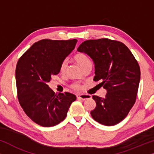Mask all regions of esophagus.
Masks as SVG:
<instances>
[{
    "label": "esophagus",
    "instance_id": "34e87169",
    "mask_svg": "<svg viewBox=\"0 0 154 154\" xmlns=\"http://www.w3.org/2000/svg\"><path fill=\"white\" fill-rule=\"evenodd\" d=\"M92 97L90 94H77V98L81 99L82 100H88V99H90Z\"/></svg>",
    "mask_w": 154,
    "mask_h": 154
}]
</instances>
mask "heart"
I'll return each mask as SVG.
<instances>
[{
  "label": "heart",
  "instance_id": "heart-1",
  "mask_svg": "<svg viewBox=\"0 0 154 154\" xmlns=\"http://www.w3.org/2000/svg\"><path fill=\"white\" fill-rule=\"evenodd\" d=\"M73 59H74L75 62H76L77 64L83 69V70L86 68V67H88L89 66H92V62H91V60H90V59L84 53L79 52V53L75 54L74 57H73ZM66 66H67L66 60L62 61V63H61L60 67V73H64V71H66ZM71 86L73 89H75V90H79L81 88V85L77 83H73Z\"/></svg>",
  "mask_w": 154,
  "mask_h": 154
}]
</instances>
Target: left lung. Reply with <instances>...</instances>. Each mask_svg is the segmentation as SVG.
I'll list each match as a JSON object with an SVG mask.
<instances>
[{"instance_id":"8db88e82","label":"left lung","mask_w":154,"mask_h":154,"mask_svg":"<svg viewBox=\"0 0 154 154\" xmlns=\"http://www.w3.org/2000/svg\"><path fill=\"white\" fill-rule=\"evenodd\" d=\"M77 50L93 60L94 81L106 90L104 98L93 95L95 109L90 111L92 119L111 126L127 116L135 103L140 68L137 61L125 44L108 38L88 40Z\"/></svg>"}]
</instances>
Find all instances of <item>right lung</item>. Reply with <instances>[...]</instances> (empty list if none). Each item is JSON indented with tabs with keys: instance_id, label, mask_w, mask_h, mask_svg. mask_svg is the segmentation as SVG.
<instances>
[{
	"instance_id": "add662e5",
	"label": "right lung",
	"mask_w": 154,
	"mask_h": 154,
	"mask_svg": "<svg viewBox=\"0 0 154 154\" xmlns=\"http://www.w3.org/2000/svg\"><path fill=\"white\" fill-rule=\"evenodd\" d=\"M76 39H43L35 43L18 60L15 78L19 102L38 125L52 127L64 121L76 97L69 92L54 93L48 85L60 73L62 61L74 49Z\"/></svg>"
}]
</instances>
